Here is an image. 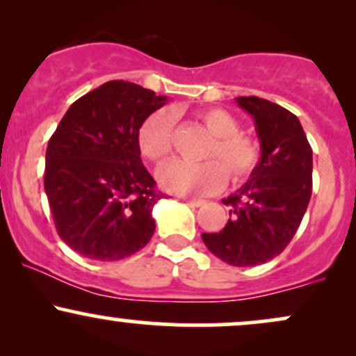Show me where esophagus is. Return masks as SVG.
<instances>
[{
  "instance_id": "esophagus-1",
  "label": "esophagus",
  "mask_w": 356,
  "mask_h": 356,
  "mask_svg": "<svg viewBox=\"0 0 356 356\" xmlns=\"http://www.w3.org/2000/svg\"><path fill=\"white\" fill-rule=\"evenodd\" d=\"M184 201L189 204V206H194V207H201L204 204L202 199H195V197H184Z\"/></svg>"
}]
</instances>
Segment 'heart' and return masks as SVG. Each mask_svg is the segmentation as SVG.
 I'll return each instance as SVG.
<instances>
[{
	"label": "heart",
	"instance_id": "1",
	"mask_svg": "<svg viewBox=\"0 0 356 356\" xmlns=\"http://www.w3.org/2000/svg\"><path fill=\"white\" fill-rule=\"evenodd\" d=\"M177 108L155 110L142 122L137 130V145L140 154L154 164H161L172 152ZM199 122L209 130L212 142L207 145L204 159H214L201 164L172 161L161 167L157 177L162 189L174 194L207 195L222 189L226 173L232 182H243L254 172L259 162V144L252 137L239 132V120L227 110L204 108L195 113Z\"/></svg>",
	"mask_w": 356,
	"mask_h": 356
}]
</instances>
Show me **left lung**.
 I'll return each mask as SVG.
<instances>
[{"label":"left lung","instance_id":"obj_1","mask_svg":"<svg viewBox=\"0 0 356 356\" xmlns=\"http://www.w3.org/2000/svg\"><path fill=\"white\" fill-rule=\"evenodd\" d=\"M252 117L261 157L236 194L222 199L229 220L202 232L207 249L231 266H257L284 251L303 219L313 186V150L296 115L259 97H238Z\"/></svg>","mask_w":356,"mask_h":356}]
</instances>
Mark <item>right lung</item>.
Masks as SVG:
<instances>
[{
    "label": "right lung",
    "instance_id": "obj_1",
    "mask_svg": "<svg viewBox=\"0 0 356 356\" xmlns=\"http://www.w3.org/2000/svg\"><path fill=\"white\" fill-rule=\"evenodd\" d=\"M137 83L112 80L73 102L47 147L44 192L56 232L79 254L118 261L155 231L162 197L140 161L137 130L165 105Z\"/></svg>",
    "mask_w": 356,
    "mask_h": 356
}]
</instances>
